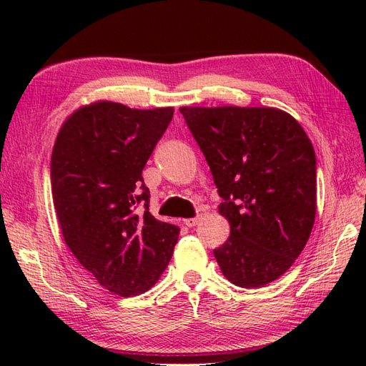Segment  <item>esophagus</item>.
I'll list each match as a JSON object with an SVG mask.
<instances>
[{
  "label": "esophagus",
  "instance_id": "obj_1",
  "mask_svg": "<svg viewBox=\"0 0 366 366\" xmlns=\"http://www.w3.org/2000/svg\"><path fill=\"white\" fill-rule=\"evenodd\" d=\"M198 220H199L198 217H193V219H185L184 224H185V227H189V228H193L198 223Z\"/></svg>",
  "mask_w": 366,
  "mask_h": 366
}]
</instances>
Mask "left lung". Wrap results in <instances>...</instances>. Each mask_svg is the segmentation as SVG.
<instances>
[{
  "label": "left lung",
  "instance_id": "left-lung-1",
  "mask_svg": "<svg viewBox=\"0 0 366 366\" xmlns=\"http://www.w3.org/2000/svg\"><path fill=\"white\" fill-rule=\"evenodd\" d=\"M223 199L231 236L215 248L231 283L259 287L292 266L316 215V155L291 114L266 107H182Z\"/></svg>",
  "mask_w": 366,
  "mask_h": 366
}]
</instances>
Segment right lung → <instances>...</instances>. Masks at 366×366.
I'll use <instances>...</instances> for the list:
<instances>
[{"instance_id":"add662e5","label":"right lung","mask_w":366,"mask_h":366,"mask_svg":"<svg viewBox=\"0 0 366 366\" xmlns=\"http://www.w3.org/2000/svg\"><path fill=\"white\" fill-rule=\"evenodd\" d=\"M173 112L96 102L63 124L53 146L51 195L66 244L100 286L122 297L154 286L177 242L176 224L147 209L142 176Z\"/></svg>"}]
</instances>
